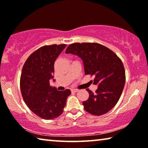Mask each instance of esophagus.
<instances>
[{
    "instance_id": "1",
    "label": "esophagus",
    "mask_w": 148,
    "mask_h": 148,
    "mask_svg": "<svg viewBox=\"0 0 148 148\" xmlns=\"http://www.w3.org/2000/svg\"><path fill=\"white\" fill-rule=\"evenodd\" d=\"M78 91H79V90L78 89H73L71 90V91L73 92H77Z\"/></svg>"
}]
</instances>
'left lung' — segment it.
Instances as JSON below:
<instances>
[{
	"mask_svg": "<svg viewBox=\"0 0 148 148\" xmlns=\"http://www.w3.org/2000/svg\"><path fill=\"white\" fill-rule=\"evenodd\" d=\"M79 57L84 62L85 74L94 76L93 84L98 88L89 92L83 102L84 109L94 116H101L116 106L125 83V72L121 60L112 50L98 43H74L65 51Z\"/></svg>",
	"mask_w": 148,
	"mask_h": 148,
	"instance_id": "obj_1",
	"label": "left lung"
}]
</instances>
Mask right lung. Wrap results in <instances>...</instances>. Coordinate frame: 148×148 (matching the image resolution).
<instances>
[{
  "instance_id": "1",
  "label": "right lung",
  "mask_w": 148,
  "mask_h": 148,
  "mask_svg": "<svg viewBox=\"0 0 148 148\" xmlns=\"http://www.w3.org/2000/svg\"><path fill=\"white\" fill-rule=\"evenodd\" d=\"M66 46L53 44L40 47L28 57L22 69L20 88L23 99L29 108L44 119L61 116L71 93L70 89L57 91L49 84L53 79L55 61Z\"/></svg>"
}]
</instances>
